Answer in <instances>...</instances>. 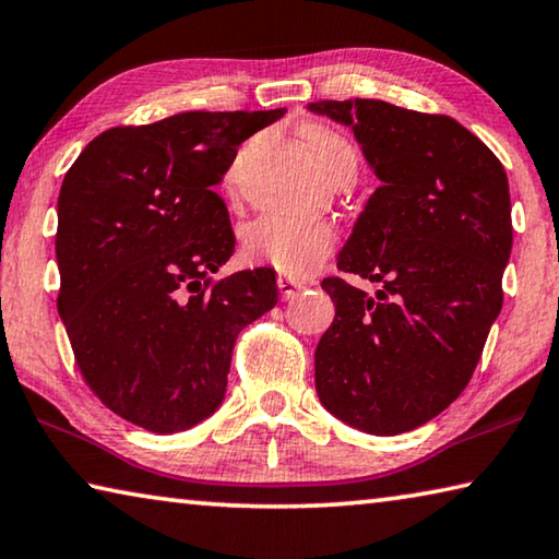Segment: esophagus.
I'll list each match as a JSON object with an SVG mask.
<instances>
[{
	"label": "esophagus",
	"mask_w": 559,
	"mask_h": 559,
	"mask_svg": "<svg viewBox=\"0 0 559 559\" xmlns=\"http://www.w3.org/2000/svg\"><path fill=\"white\" fill-rule=\"evenodd\" d=\"M278 288H281V296L288 300V298L296 296L298 290L306 288V281H296V278H290V276H278Z\"/></svg>",
	"instance_id": "34e87169"
}]
</instances>
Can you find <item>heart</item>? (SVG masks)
Wrapping results in <instances>:
<instances>
[{
	"instance_id": "obj_1",
	"label": "heart",
	"mask_w": 559,
	"mask_h": 559,
	"mask_svg": "<svg viewBox=\"0 0 559 559\" xmlns=\"http://www.w3.org/2000/svg\"><path fill=\"white\" fill-rule=\"evenodd\" d=\"M310 153L325 175L337 167L355 165V150L340 132L313 126L306 130ZM337 241L333 226L320 219L266 214L246 224L241 231V257L249 263H266L283 273H306L323 261Z\"/></svg>"
}]
</instances>
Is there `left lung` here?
Returning <instances> with one entry per match:
<instances>
[{
	"instance_id": "obj_1",
	"label": "left lung",
	"mask_w": 559,
	"mask_h": 559,
	"mask_svg": "<svg viewBox=\"0 0 559 559\" xmlns=\"http://www.w3.org/2000/svg\"><path fill=\"white\" fill-rule=\"evenodd\" d=\"M308 108L353 128L382 182L337 257L382 288L323 278L335 320L316 349V390L349 427L394 437L447 409L484 353L513 249L508 177L449 116L372 98Z\"/></svg>"
}]
</instances>
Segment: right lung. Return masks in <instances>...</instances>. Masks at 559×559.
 <instances>
[{
  "label": "right lung",
  "mask_w": 559,
  "mask_h": 559,
  "mask_svg": "<svg viewBox=\"0 0 559 559\" xmlns=\"http://www.w3.org/2000/svg\"><path fill=\"white\" fill-rule=\"evenodd\" d=\"M276 110H189L100 132L59 194V316L91 392L175 433L216 412L241 330L278 302L273 269L214 281L234 253L214 187Z\"/></svg>",
  "instance_id": "add662e5"
}]
</instances>
